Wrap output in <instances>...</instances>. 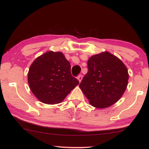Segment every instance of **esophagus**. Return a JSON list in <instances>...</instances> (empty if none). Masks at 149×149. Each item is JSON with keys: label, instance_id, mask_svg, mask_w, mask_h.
<instances>
[{"label": "esophagus", "instance_id": "1", "mask_svg": "<svg viewBox=\"0 0 149 149\" xmlns=\"http://www.w3.org/2000/svg\"><path fill=\"white\" fill-rule=\"evenodd\" d=\"M78 80H79V82H81L82 80V75H79V76H78Z\"/></svg>", "mask_w": 149, "mask_h": 149}]
</instances>
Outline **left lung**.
Masks as SVG:
<instances>
[{"label": "left lung", "mask_w": 149, "mask_h": 149, "mask_svg": "<svg viewBox=\"0 0 149 149\" xmlns=\"http://www.w3.org/2000/svg\"><path fill=\"white\" fill-rule=\"evenodd\" d=\"M88 72L80 84L91 106L105 108L116 103L127 86L129 74L121 61L110 52L92 56L87 63Z\"/></svg>", "instance_id": "left-lung-1"}]
</instances>
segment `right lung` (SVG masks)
Segmentation results:
<instances>
[{
    "label": "right lung",
    "mask_w": 149,
    "mask_h": 149,
    "mask_svg": "<svg viewBox=\"0 0 149 149\" xmlns=\"http://www.w3.org/2000/svg\"><path fill=\"white\" fill-rule=\"evenodd\" d=\"M32 93L40 102L59 104L79 81L71 76V65L62 52H47L32 63L28 73Z\"/></svg>",
    "instance_id": "add662e5"
}]
</instances>
